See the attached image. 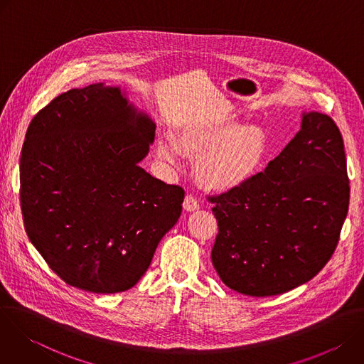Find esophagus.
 <instances>
[{
  "label": "esophagus",
  "instance_id": "1",
  "mask_svg": "<svg viewBox=\"0 0 364 364\" xmlns=\"http://www.w3.org/2000/svg\"><path fill=\"white\" fill-rule=\"evenodd\" d=\"M198 207H200V204L193 196H186V198L183 201V209L186 212H190V213L196 212V210H198Z\"/></svg>",
  "mask_w": 364,
  "mask_h": 364
}]
</instances>
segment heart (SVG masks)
Returning a JSON list of instances; mask_svg holds the SVG:
<instances>
[{
  "instance_id": "obj_1",
  "label": "heart",
  "mask_w": 364,
  "mask_h": 364,
  "mask_svg": "<svg viewBox=\"0 0 364 364\" xmlns=\"http://www.w3.org/2000/svg\"><path fill=\"white\" fill-rule=\"evenodd\" d=\"M178 144L191 160H198V183L210 191L226 193L245 186L262 167L269 139L261 127L245 125L230 117L203 119L186 125ZM159 157L178 166V151L170 138L159 141Z\"/></svg>"
}]
</instances>
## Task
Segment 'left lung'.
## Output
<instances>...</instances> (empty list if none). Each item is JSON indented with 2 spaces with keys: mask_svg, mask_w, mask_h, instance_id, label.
Instances as JSON below:
<instances>
[{
  "mask_svg": "<svg viewBox=\"0 0 364 364\" xmlns=\"http://www.w3.org/2000/svg\"><path fill=\"white\" fill-rule=\"evenodd\" d=\"M348 200L337 125L302 112L299 131L262 173L212 200L219 225L212 264L222 282L271 296L313 279L336 250Z\"/></svg>",
  "mask_w": 364,
  "mask_h": 364,
  "instance_id": "1",
  "label": "left lung"
}]
</instances>
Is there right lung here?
<instances>
[{
	"label": "right lung",
	"instance_id": "1",
	"mask_svg": "<svg viewBox=\"0 0 364 364\" xmlns=\"http://www.w3.org/2000/svg\"><path fill=\"white\" fill-rule=\"evenodd\" d=\"M154 136L151 117L105 83L62 93L28 125L24 226L66 284L95 294L132 288L177 223L184 191L139 166Z\"/></svg>",
	"mask_w": 364,
	"mask_h": 364
}]
</instances>
